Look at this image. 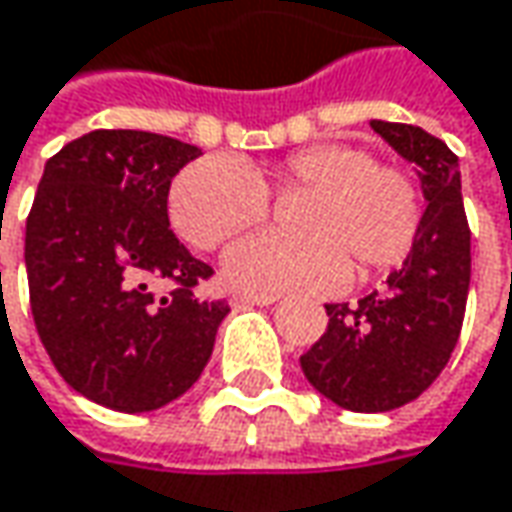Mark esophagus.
Instances as JSON below:
<instances>
[{"instance_id": "esophagus-1", "label": "esophagus", "mask_w": 512, "mask_h": 512, "mask_svg": "<svg viewBox=\"0 0 512 512\" xmlns=\"http://www.w3.org/2000/svg\"><path fill=\"white\" fill-rule=\"evenodd\" d=\"M275 301H278V295H255V292H234L231 295V307H269Z\"/></svg>"}]
</instances>
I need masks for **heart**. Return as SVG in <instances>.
Instances as JSON below:
<instances>
[{
	"instance_id": "b5f03b06",
	"label": "heart",
	"mask_w": 512,
	"mask_h": 512,
	"mask_svg": "<svg viewBox=\"0 0 512 512\" xmlns=\"http://www.w3.org/2000/svg\"><path fill=\"white\" fill-rule=\"evenodd\" d=\"M269 191L304 194L298 234H249L223 257L228 284L255 295L327 292L353 275H379L411 252L423 199L403 167L382 165L353 144H310L275 167L205 156L185 165L167 196L170 223L196 249H217L269 214Z\"/></svg>"
}]
</instances>
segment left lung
<instances>
[{"mask_svg":"<svg viewBox=\"0 0 512 512\" xmlns=\"http://www.w3.org/2000/svg\"><path fill=\"white\" fill-rule=\"evenodd\" d=\"M371 130L417 165L429 205L403 266L356 304H324L327 330L301 356L318 394L362 414L417 400L446 368L464 324L472 263L458 156L411 124L371 121Z\"/></svg>","mask_w":512,"mask_h":512,"instance_id":"left-lung-1","label":"left lung"}]
</instances>
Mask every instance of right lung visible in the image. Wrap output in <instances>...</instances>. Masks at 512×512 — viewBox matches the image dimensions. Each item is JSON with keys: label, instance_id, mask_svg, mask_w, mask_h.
Returning a JSON list of instances; mask_svg holds the SVG:
<instances>
[{"label": "right lung", "instance_id": "right-lung-1", "mask_svg": "<svg viewBox=\"0 0 512 512\" xmlns=\"http://www.w3.org/2000/svg\"><path fill=\"white\" fill-rule=\"evenodd\" d=\"M194 144L141 130H95L43 170L25 226L31 313L60 376L112 411H153L194 385L226 301L194 286L214 275L173 234V176ZM173 283L170 293H159Z\"/></svg>", "mask_w": 512, "mask_h": 512}]
</instances>
